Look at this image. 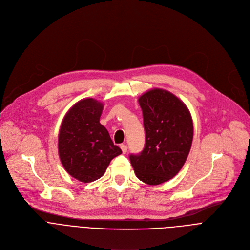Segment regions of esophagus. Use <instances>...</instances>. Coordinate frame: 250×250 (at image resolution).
Wrapping results in <instances>:
<instances>
[{"label": "esophagus", "instance_id": "1", "mask_svg": "<svg viewBox=\"0 0 250 250\" xmlns=\"http://www.w3.org/2000/svg\"><path fill=\"white\" fill-rule=\"evenodd\" d=\"M121 148H122L123 153H125L127 151V146H125V145H121Z\"/></svg>", "mask_w": 250, "mask_h": 250}]
</instances>
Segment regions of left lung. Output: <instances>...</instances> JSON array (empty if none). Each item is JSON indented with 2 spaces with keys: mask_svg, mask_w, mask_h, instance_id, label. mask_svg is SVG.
<instances>
[{
  "mask_svg": "<svg viewBox=\"0 0 250 250\" xmlns=\"http://www.w3.org/2000/svg\"><path fill=\"white\" fill-rule=\"evenodd\" d=\"M138 103L144 115L146 146L129 160L138 179L159 185L183 167L193 141L194 127L186 104L172 93L152 89L141 95Z\"/></svg>",
  "mask_w": 250,
  "mask_h": 250,
  "instance_id": "left-lung-1",
  "label": "left lung"
}]
</instances>
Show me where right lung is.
Returning <instances> with one entry per match:
<instances>
[{
	"mask_svg": "<svg viewBox=\"0 0 250 250\" xmlns=\"http://www.w3.org/2000/svg\"><path fill=\"white\" fill-rule=\"evenodd\" d=\"M103 103L87 98L66 113L58 134L60 161L75 179L89 183L101 178L111 160L122 153L100 124Z\"/></svg>",
	"mask_w": 250,
	"mask_h": 250,
	"instance_id": "1",
	"label": "right lung"
}]
</instances>
